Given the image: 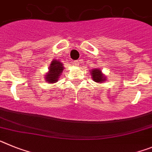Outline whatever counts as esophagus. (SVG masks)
I'll use <instances>...</instances> for the list:
<instances>
[{"label": "esophagus", "mask_w": 152, "mask_h": 152, "mask_svg": "<svg viewBox=\"0 0 152 152\" xmlns=\"http://www.w3.org/2000/svg\"><path fill=\"white\" fill-rule=\"evenodd\" d=\"M73 64H74V66H79L80 65V60H75L73 62Z\"/></svg>", "instance_id": "obj_1"}]
</instances>
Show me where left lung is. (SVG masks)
<instances>
[{
  "label": "left lung",
  "instance_id": "1",
  "mask_svg": "<svg viewBox=\"0 0 152 152\" xmlns=\"http://www.w3.org/2000/svg\"><path fill=\"white\" fill-rule=\"evenodd\" d=\"M92 79L93 80L96 82H102L105 81V77H104L103 74L102 73L101 71L99 69H92Z\"/></svg>",
  "mask_w": 152,
  "mask_h": 152
}]
</instances>
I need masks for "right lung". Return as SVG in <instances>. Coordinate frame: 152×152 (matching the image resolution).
<instances>
[{
    "instance_id": "obj_1",
    "label": "right lung",
    "mask_w": 152,
    "mask_h": 152,
    "mask_svg": "<svg viewBox=\"0 0 152 152\" xmlns=\"http://www.w3.org/2000/svg\"><path fill=\"white\" fill-rule=\"evenodd\" d=\"M63 64L57 60H53L50 66V71L49 73L46 76V79L48 83H56L58 80V78L60 76L61 72H63Z\"/></svg>"
}]
</instances>
